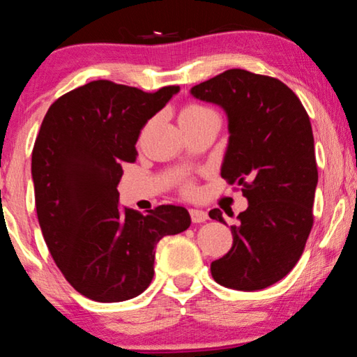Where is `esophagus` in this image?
Returning a JSON list of instances; mask_svg holds the SVG:
<instances>
[{
    "label": "esophagus",
    "mask_w": 357,
    "mask_h": 357,
    "mask_svg": "<svg viewBox=\"0 0 357 357\" xmlns=\"http://www.w3.org/2000/svg\"><path fill=\"white\" fill-rule=\"evenodd\" d=\"M190 218L195 224H202L208 219V214L203 209H190Z\"/></svg>",
    "instance_id": "obj_1"
}]
</instances>
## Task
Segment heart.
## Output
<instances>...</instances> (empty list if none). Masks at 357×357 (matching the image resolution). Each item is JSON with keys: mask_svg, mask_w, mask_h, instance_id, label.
Segmentation results:
<instances>
[{"mask_svg": "<svg viewBox=\"0 0 357 357\" xmlns=\"http://www.w3.org/2000/svg\"><path fill=\"white\" fill-rule=\"evenodd\" d=\"M211 110L204 109L202 105H187L185 109L182 110V114H180V120L183 119H193V116H199V115H204V114H209Z\"/></svg>", "mask_w": 357, "mask_h": 357, "instance_id": "1", "label": "heart"}]
</instances>
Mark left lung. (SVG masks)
I'll return each mask as SVG.
<instances>
[{"label":"left lung","instance_id":"left-lung-1","mask_svg":"<svg viewBox=\"0 0 357 357\" xmlns=\"http://www.w3.org/2000/svg\"><path fill=\"white\" fill-rule=\"evenodd\" d=\"M190 94L226 114L221 177L241 185L248 202L231 226L232 248L211 263V275L229 289H265L296 266L314 224L319 172L309 115L280 79L245 70L224 71ZM209 218L226 224L218 208Z\"/></svg>","mask_w":357,"mask_h":357}]
</instances>
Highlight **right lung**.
Here are the masks:
<instances>
[{
  "mask_svg": "<svg viewBox=\"0 0 357 357\" xmlns=\"http://www.w3.org/2000/svg\"><path fill=\"white\" fill-rule=\"evenodd\" d=\"M178 91L92 81L53 102L42 121L32 151L38 224L63 276L92 301L139 296L154 276L158 242L192 222L174 204L146 216L121 208L116 190L143 126Z\"/></svg>",
  "mask_w": 357,
  "mask_h": 357,
  "instance_id": "1",
  "label": "right lung"
}]
</instances>
